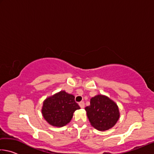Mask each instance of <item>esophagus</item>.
<instances>
[{"instance_id": "1", "label": "esophagus", "mask_w": 154, "mask_h": 154, "mask_svg": "<svg viewBox=\"0 0 154 154\" xmlns=\"http://www.w3.org/2000/svg\"><path fill=\"white\" fill-rule=\"evenodd\" d=\"M79 105L80 106L81 108H84V106H85L84 102H83V101H81V102L79 103Z\"/></svg>"}]
</instances>
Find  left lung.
I'll use <instances>...</instances> for the list:
<instances>
[{
  "label": "left lung",
  "mask_w": 154,
  "mask_h": 154,
  "mask_svg": "<svg viewBox=\"0 0 154 154\" xmlns=\"http://www.w3.org/2000/svg\"><path fill=\"white\" fill-rule=\"evenodd\" d=\"M85 109L91 125L100 131H105L113 127L119 117L116 104L103 95L91 98L90 105Z\"/></svg>",
  "instance_id": "obj_1"
}]
</instances>
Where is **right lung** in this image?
<instances>
[{"label":"right lung","mask_w":154,"mask_h":154,"mask_svg":"<svg viewBox=\"0 0 154 154\" xmlns=\"http://www.w3.org/2000/svg\"><path fill=\"white\" fill-rule=\"evenodd\" d=\"M79 109L75 96L61 91L44 101L42 113L49 124L62 127L69 123L73 113Z\"/></svg>","instance_id":"1"}]
</instances>
